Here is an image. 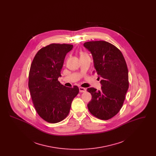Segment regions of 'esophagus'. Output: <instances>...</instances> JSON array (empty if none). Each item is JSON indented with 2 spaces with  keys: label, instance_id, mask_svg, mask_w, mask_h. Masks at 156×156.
<instances>
[{
  "label": "esophagus",
  "instance_id": "esophagus-1",
  "mask_svg": "<svg viewBox=\"0 0 156 156\" xmlns=\"http://www.w3.org/2000/svg\"><path fill=\"white\" fill-rule=\"evenodd\" d=\"M79 90H80V92H86V90H87L85 88H82V87H80V88H79Z\"/></svg>",
  "mask_w": 156,
  "mask_h": 156
}]
</instances>
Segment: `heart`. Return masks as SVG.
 <instances>
[{"instance_id": "obj_1", "label": "heart", "mask_w": 156, "mask_h": 156, "mask_svg": "<svg viewBox=\"0 0 156 156\" xmlns=\"http://www.w3.org/2000/svg\"><path fill=\"white\" fill-rule=\"evenodd\" d=\"M87 55V54L83 52H80V56H82V55Z\"/></svg>"}]
</instances>
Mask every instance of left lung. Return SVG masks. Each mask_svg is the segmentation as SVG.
Masks as SVG:
<instances>
[{"instance_id":"8db88e82","label":"left lung","mask_w":156,"mask_h":156,"mask_svg":"<svg viewBox=\"0 0 156 156\" xmlns=\"http://www.w3.org/2000/svg\"><path fill=\"white\" fill-rule=\"evenodd\" d=\"M83 45L92 55L95 68L93 73L101 78L102 85L101 90L87 89L92 95L88 108L98 119H111L122 108L129 88L126 61L119 49L107 41H88Z\"/></svg>"}]
</instances>
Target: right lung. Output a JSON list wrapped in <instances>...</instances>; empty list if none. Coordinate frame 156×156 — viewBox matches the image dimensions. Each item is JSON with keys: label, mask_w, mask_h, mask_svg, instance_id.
Wrapping results in <instances>:
<instances>
[{"label": "right lung", "mask_w": 156, "mask_h": 156, "mask_svg": "<svg viewBox=\"0 0 156 156\" xmlns=\"http://www.w3.org/2000/svg\"><path fill=\"white\" fill-rule=\"evenodd\" d=\"M73 48L67 44L48 45L37 52L31 64L29 88L33 104L38 115L48 123L65 119L79 93L77 86L68 88L58 81L66 55Z\"/></svg>", "instance_id": "add662e5"}]
</instances>
